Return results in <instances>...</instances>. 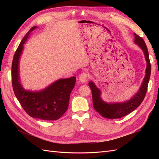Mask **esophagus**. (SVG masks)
Returning <instances> with one entry per match:
<instances>
[{
    "instance_id": "34e87169",
    "label": "esophagus",
    "mask_w": 159,
    "mask_h": 159,
    "mask_svg": "<svg viewBox=\"0 0 159 159\" xmlns=\"http://www.w3.org/2000/svg\"><path fill=\"white\" fill-rule=\"evenodd\" d=\"M88 79V75L86 73H85V72L80 74V75H79V80L82 83H85L86 81H87Z\"/></svg>"
}]
</instances>
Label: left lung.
<instances>
[{
  "instance_id": "obj_1",
  "label": "left lung",
  "mask_w": 159,
  "mask_h": 159,
  "mask_svg": "<svg viewBox=\"0 0 159 159\" xmlns=\"http://www.w3.org/2000/svg\"><path fill=\"white\" fill-rule=\"evenodd\" d=\"M134 38H135L134 42L137 44L144 52L147 66L146 69V75L141 88L137 94L131 99H130L128 102L121 103H107L101 99L100 90L97 88L92 81H90L89 83V85L91 89V93H92L93 107L96 111L98 112L105 118L118 119L125 116V115L133 111L140 105L146 95L151 70L149 55L147 45L143 38L136 34H134Z\"/></svg>"
}]
</instances>
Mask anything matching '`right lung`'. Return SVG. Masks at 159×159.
Returning <instances> with one entry per match:
<instances>
[{
	"label": "right lung",
	"instance_id": "right-lung-1",
	"mask_svg": "<svg viewBox=\"0 0 159 159\" xmlns=\"http://www.w3.org/2000/svg\"><path fill=\"white\" fill-rule=\"evenodd\" d=\"M36 28H31L26 33L14 55L11 72L12 88L19 103L30 117L44 121L57 120L68 108L70 95L76 81L75 77L60 80L39 92L25 91L19 80L18 60L23 49V44L27 40L30 32Z\"/></svg>",
	"mask_w": 159,
	"mask_h": 159
}]
</instances>
